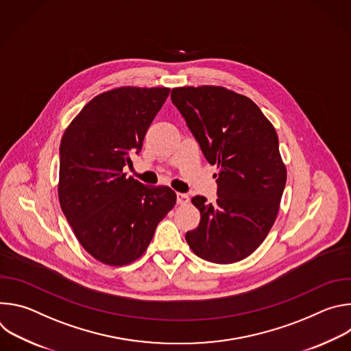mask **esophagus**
I'll use <instances>...</instances> for the list:
<instances>
[{
	"mask_svg": "<svg viewBox=\"0 0 351 351\" xmlns=\"http://www.w3.org/2000/svg\"><path fill=\"white\" fill-rule=\"evenodd\" d=\"M176 202L180 206L187 204L189 203V195L186 193H176Z\"/></svg>",
	"mask_w": 351,
	"mask_h": 351,
	"instance_id": "1",
	"label": "esophagus"
}]
</instances>
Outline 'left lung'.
I'll return each mask as SVG.
<instances>
[{
    "mask_svg": "<svg viewBox=\"0 0 351 351\" xmlns=\"http://www.w3.org/2000/svg\"><path fill=\"white\" fill-rule=\"evenodd\" d=\"M171 98L206 160L218 167L217 202L191 198L202 221L186 240L206 261L237 263L260 247L279 211L286 167L276 130L252 99L225 87H178Z\"/></svg>",
    "mask_w": 351,
    "mask_h": 351,
    "instance_id": "left-lung-1",
    "label": "left lung"
}]
</instances>
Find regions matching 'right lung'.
Listing matches in <instances>:
<instances>
[{
    "label": "right lung",
    "instance_id": "right-lung-1",
    "mask_svg": "<svg viewBox=\"0 0 351 351\" xmlns=\"http://www.w3.org/2000/svg\"><path fill=\"white\" fill-rule=\"evenodd\" d=\"M169 91L129 86L98 94L62 136L60 204L79 243L103 264L121 267L141 257L176 204L168 186H144L123 173Z\"/></svg>",
    "mask_w": 351,
    "mask_h": 351
}]
</instances>
